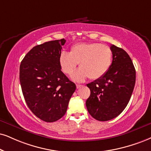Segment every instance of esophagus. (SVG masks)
<instances>
[{
	"instance_id": "1",
	"label": "esophagus",
	"mask_w": 151,
	"mask_h": 151,
	"mask_svg": "<svg viewBox=\"0 0 151 151\" xmlns=\"http://www.w3.org/2000/svg\"><path fill=\"white\" fill-rule=\"evenodd\" d=\"M83 85H78V84H77L76 85V87H77V89H79V88H81V87H83Z\"/></svg>"
}]
</instances>
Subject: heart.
I'll return each instance as SVG.
<instances>
[{
    "label": "heart",
    "mask_w": 151,
    "mask_h": 151,
    "mask_svg": "<svg viewBox=\"0 0 151 151\" xmlns=\"http://www.w3.org/2000/svg\"><path fill=\"white\" fill-rule=\"evenodd\" d=\"M112 50L106 45L98 42H78L70 47V52H62L59 63L62 71L70 76L79 64L80 69L72 76L76 81L87 78L96 80L106 73L112 64Z\"/></svg>",
    "instance_id": "heart-1"
}]
</instances>
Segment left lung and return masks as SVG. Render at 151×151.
Returning <instances> with one entry per match:
<instances>
[{
  "mask_svg": "<svg viewBox=\"0 0 151 151\" xmlns=\"http://www.w3.org/2000/svg\"><path fill=\"white\" fill-rule=\"evenodd\" d=\"M113 61L106 73L87 85L90 96L86 101L90 114L99 121L118 116L129 103L136 81L131 58L122 48L112 45Z\"/></svg>",
  "mask_w": 151,
  "mask_h": 151,
  "instance_id": "obj_1",
  "label": "left lung"
}]
</instances>
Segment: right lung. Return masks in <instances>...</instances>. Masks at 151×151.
<instances>
[{"mask_svg": "<svg viewBox=\"0 0 151 151\" xmlns=\"http://www.w3.org/2000/svg\"><path fill=\"white\" fill-rule=\"evenodd\" d=\"M65 42L63 38L35 46L20 64L19 81L26 103L33 114L47 122L64 116L76 89L59 63Z\"/></svg>", "mask_w": 151, "mask_h": 151, "instance_id": "obj_1", "label": "right lung"}]
</instances>
